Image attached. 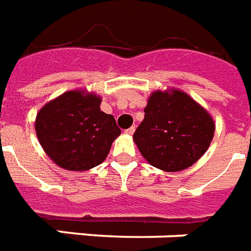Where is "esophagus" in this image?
Segmentation results:
<instances>
[{
    "label": "esophagus",
    "mask_w": 251,
    "mask_h": 251,
    "mask_svg": "<svg viewBox=\"0 0 251 251\" xmlns=\"http://www.w3.org/2000/svg\"><path fill=\"white\" fill-rule=\"evenodd\" d=\"M134 131H135V127H134V126H131V127H129V129H127V130H125V133L129 134V135L134 134Z\"/></svg>",
    "instance_id": "34e87169"
}]
</instances>
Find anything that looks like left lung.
I'll return each mask as SVG.
<instances>
[{
	"label": "left lung",
	"instance_id": "obj_1",
	"mask_svg": "<svg viewBox=\"0 0 251 251\" xmlns=\"http://www.w3.org/2000/svg\"><path fill=\"white\" fill-rule=\"evenodd\" d=\"M215 122L205 109L177 89L156 91L133 138L143 158L163 171H181L208 150Z\"/></svg>",
	"mask_w": 251,
	"mask_h": 251
}]
</instances>
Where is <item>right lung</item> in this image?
<instances>
[{
	"label": "right lung",
	"instance_id": "1",
	"mask_svg": "<svg viewBox=\"0 0 251 251\" xmlns=\"http://www.w3.org/2000/svg\"><path fill=\"white\" fill-rule=\"evenodd\" d=\"M95 93L68 91L38 112L36 137L46 154L71 171H87L108 156L112 143L121 134L112 114L100 109Z\"/></svg>",
	"mask_w": 251,
	"mask_h": 251
}]
</instances>
